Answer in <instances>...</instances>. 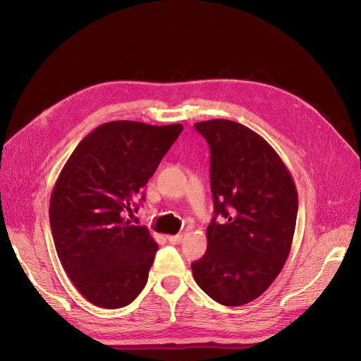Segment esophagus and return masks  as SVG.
Wrapping results in <instances>:
<instances>
[{
    "label": "esophagus",
    "mask_w": 361,
    "mask_h": 361,
    "mask_svg": "<svg viewBox=\"0 0 361 361\" xmlns=\"http://www.w3.org/2000/svg\"><path fill=\"white\" fill-rule=\"evenodd\" d=\"M166 238H168V241H169L171 244H180V243L183 241V235H181V234H177V235H168Z\"/></svg>",
    "instance_id": "34e87169"
}]
</instances>
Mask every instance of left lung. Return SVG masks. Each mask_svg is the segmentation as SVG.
I'll return each mask as SVG.
<instances>
[{
	"label": "left lung",
	"mask_w": 361,
	"mask_h": 361,
	"mask_svg": "<svg viewBox=\"0 0 361 361\" xmlns=\"http://www.w3.org/2000/svg\"><path fill=\"white\" fill-rule=\"evenodd\" d=\"M195 127L211 147L215 215L193 276L219 305L243 306L269 288L290 255L297 188L275 149L249 127L231 120Z\"/></svg>",
	"instance_id": "1"
}]
</instances>
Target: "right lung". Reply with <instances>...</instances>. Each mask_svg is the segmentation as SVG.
<instances>
[{"mask_svg": "<svg viewBox=\"0 0 361 361\" xmlns=\"http://www.w3.org/2000/svg\"><path fill=\"white\" fill-rule=\"evenodd\" d=\"M181 131V124L105 123L61 169L49 203L54 244L66 274L92 305L120 309L145 288L158 244L127 214Z\"/></svg>", "mask_w": 361, "mask_h": 361, "instance_id": "right-lung-1", "label": "right lung"}]
</instances>
